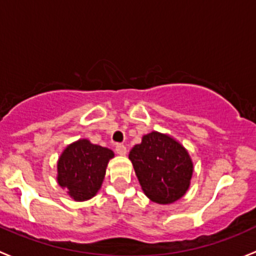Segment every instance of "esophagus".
Masks as SVG:
<instances>
[{"label": "esophagus", "instance_id": "34e87169", "mask_svg": "<svg viewBox=\"0 0 256 256\" xmlns=\"http://www.w3.org/2000/svg\"><path fill=\"white\" fill-rule=\"evenodd\" d=\"M116 152H117L118 155H120V156H124V155L127 154V148L123 146V144H117V146H116Z\"/></svg>", "mask_w": 256, "mask_h": 256}]
</instances>
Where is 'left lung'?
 <instances>
[{
    "mask_svg": "<svg viewBox=\"0 0 256 256\" xmlns=\"http://www.w3.org/2000/svg\"><path fill=\"white\" fill-rule=\"evenodd\" d=\"M129 160L144 194L155 204H174L190 188L194 162L186 148L168 134L154 130L143 136Z\"/></svg>",
    "mask_w": 256,
    "mask_h": 256,
    "instance_id": "left-lung-1",
    "label": "left lung"
}]
</instances>
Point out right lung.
Returning <instances> with one entry per match:
<instances>
[{"mask_svg":"<svg viewBox=\"0 0 256 256\" xmlns=\"http://www.w3.org/2000/svg\"><path fill=\"white\" fill-rule=\"evenodd\" d=\"M114 152L108 148L78 139L62 150L58 159L56 181L72 200L88 201L96 196Z\"/></svg>","mask_w":256,"mask_h":256,"instance_id":"right-lung-1","label":"right lung"}]
</instances>
